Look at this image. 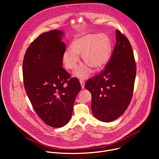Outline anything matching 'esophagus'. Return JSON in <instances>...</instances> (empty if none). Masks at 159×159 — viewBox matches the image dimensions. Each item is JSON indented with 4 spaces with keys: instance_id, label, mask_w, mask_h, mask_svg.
<instances>
[{
    "instance_id": "esophagus-1",
    "label": "esophagus",
    "mask_w": 159,
    "mask_h": 159,
    "mask_svg": "<svg viewBox=\"0 0 159 159\" xmlns=\"http://www.w3.org/2000/svg\"><path fill=\"white\" fill-rule=\"evenodd\" d=\"M80 83L81 84V87L82 89H84L85 88V82H84V80H82V79H80Z\"/></svg>"
}]
</instances>
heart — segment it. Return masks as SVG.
I'll use <instances>...</instances> for the list:
<instances>
[{
  "instance_id": "b5f03b06",
  "label": "heart",
  "mask_w": 159,
  "mask_h": 159,
  "mask_svg": "<svg viewBox=\"0 0 159 159\" xmlns=\"http://www.w3.org/2000/svg\"><path fill=\"white\" fill-rule=\"evenodd\" d=\"M112 53V44L109 37L104 33H90L76 37L63 55V62L68 70H74L82 55L84 62L74 72L75 76L85 79L92 72L90 66L96 70L106 65Z\"/></svg>"
}]
</instances>
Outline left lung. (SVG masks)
<instances>
[{"instance_id": "8db88e82", "label": "left lung", "mask_w": 159, "mask_h": 159, "mask_svg": "<svg viewBox=\"0 0 159 159\" xmlns=\"http://www.w3.org/2000/svg\"><path fill=\"white\" fill-rule=\"evenodd\" d=\"M116 43L105 69L89 79L85 88L92 94L94 116L103 122H111L121 116L129 106L136 77V63L129 41L116 31Z\"/></svg>"}]
</instances>
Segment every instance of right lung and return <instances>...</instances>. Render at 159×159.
Listing matches in <instances>:
<instances>
[{"label": "right lung", "instance_id": "right-lung-1", "mask_svg": "<svg viewBox=\"0 0 159 159\" xmlns=\"http://www.w3.org/2000/svg\"><path fill=\"white\" fill-rule=\"evenodd\" d=\"M64 33L54 30L39 35L27 49L22 64L24 85L38 116L47 125L60 128L70 121L81 89L76 78L62 67Z\"/></svg>", "mask_w": 159, "mask_h": 159}]
</instances>
